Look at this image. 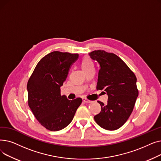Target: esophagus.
<instances>
[{"label": "esophagus", "instance_id": "1", "mask_svg": "<svg viewBox=\"0 0 161 161\" xmlns=\"http://www.w3.org/2000/svg\"><path fill=\"white\" fill-rule=\"evenodd\" d=\"M82 100H83V102L86 103H92V101L88 100V99L86 98H83Z\"/></svg>", "mask_w": 161, "mask_h": 161}]
</instances>
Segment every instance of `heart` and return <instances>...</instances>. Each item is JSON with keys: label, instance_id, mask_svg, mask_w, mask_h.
<instances>
[{"label": "heart", "instance_id": "heart-1", "mask_svg": "<svg viewBox=\"0 0 161 161\" xmlns=\"http://www.w3.org/2000/svg\"><path fill=\"white\" fill-rule=\"evenodd\" d=\"M81 69L84 72H86L94 68V63L89 57H84L81 61Z\"/></svg>", "mask_w": 161, "mask_h": 161}]
</instances>
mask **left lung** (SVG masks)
Segmentation results:
<instances>
[{"mask_svg":"<svg viewBox=\"0 0 161 161\" xmlns=\"http://www.w3.org/2000/svg\"><path fill=\"white\" fill-rule=\"evenodd\" d=\"M100 65L97 90H104L108 104L100 101V112L94 117L101 127L108 130L119 129L132 112L138 96L136 77L122 59L113 53L95 50L89 53Z\"/></svg>","mask_w":161,"mask_h":161,"instance_id":"8db88e82","label":"left lung"}]
</instances>
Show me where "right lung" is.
I'll list each match as a JSON object with an SVG mask.
<instances>
[{"label":"right lung","instance_id":"1","mask_svg":"<svg viewBox=\"0 0 161 161\" xmlns=\"http://www.w3.org/2000/svg\"><path fill=\"white\" fill-rule=\"evenodd\" d=\"M78 53L55 51L36 64L27 83L28 104L38 121L50 131L60 130L72 121L82 102L61 95L63 85Z\"/></svg>","mask_w":161,"mask_h":161}]
</instances>
